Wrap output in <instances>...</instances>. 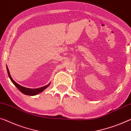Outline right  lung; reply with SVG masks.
Returning <instances> with one entry per match:
<instances>
[{
  "instance_id": "1",
  "label": "right lung",
  "mask_w": 131,
  "mask_h": 131,
  "mask_svg": "<svg viewBox=\"0 0 131 131\" xmlns=\"http://www.w3.org/2000/svg\"><path fill=\"white\" fill-rule=\"evenodd\" d=\"M7 73H8V75H9V78L10 79V80L12 82V83L15 85L16 86V88H17L18 90H19L21 92L23 93V94H26V95H36V94H39V93L43 92V90H45V89L47 88L49 86V84L50 83H49L48 85L45 86H43L42 87V88H39L38 89H29V88H24V87H23L21 86H20L18 84H17V83L14 82L13 80V79L12 78L11 76H10V72H9V69H8V68L7 67Z\"/></svg>"
}]
</instances>
